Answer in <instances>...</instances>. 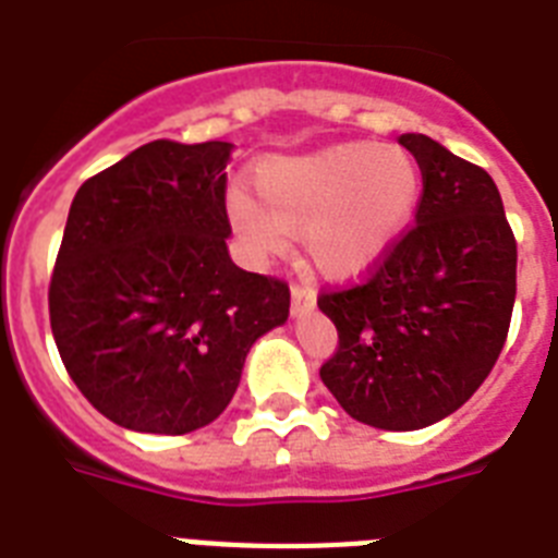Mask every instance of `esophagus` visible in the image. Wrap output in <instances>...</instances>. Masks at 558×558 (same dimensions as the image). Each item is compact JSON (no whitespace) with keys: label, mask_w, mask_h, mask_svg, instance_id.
<instances>
[{"label":"esophagus","mask_w":558,"mask_h":558,"mask_svg":"<svg viewBox=\"0 0 558 558\" xmlns=\"http://www.w3.org/2000/svg\"><path fill=\"white\" fill-rule=\"evenodd\" d=\"M290 299H293V316H305L316 307V290L307 288V284H293Z\"/></svg>","instance_id":"1"}]
</instances>
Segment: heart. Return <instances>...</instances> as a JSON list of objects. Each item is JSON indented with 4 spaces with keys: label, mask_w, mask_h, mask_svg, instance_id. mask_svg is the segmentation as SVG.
Returning <instances> with one entry per match:
<instances>
[{
    "label": "heart",
    "mask_w": 558,
    "mask_h": 558,
    "mask_svg": "<svg viewBox=\"0 0 558 558\" xmlns=\"http://www.w3.org/2000/svg\"><path fill=\"white\" fill-rule=\"evenodd\" d=\"M251 193L233 191L230 222L256 256H279L290 233L325 276L353 279L379 265L422 199V168L402 145L342 142L311 154L265 156Z\"/></svg>",
    "instance_id": "1"
}]
</instances>
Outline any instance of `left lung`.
I'll return each instance as SVG.
<instances>
[{
  "label": "left lung",
  "instance_id": "8db88e82",
  "mask_svg": "<svg viewBox=\"0 0 558 558\" xmlns=\"http://www.w3.org/2000/svg\"><path fill=\"white\" fill-rule=\"evenodd\" d=\"M399 145L422 168L416 225L367 282L319 296L339 330L322 381L379 430L459 411L494 371L517 302V239L494 179L425 133Z\"/></svg>",
  "mask_w": 558,
  "mask_h": 558
}]
</instances>
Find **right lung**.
Segmentation results:
<instances>
[{
  "label": "right lung",
  "mask_w": 558,
  "mask_h": 558,
  "mask_svg": "<svg viewBox=\"0 0 558 558\" xmlns=\"http://www.w3.org/2000/svg\"><path fill=\"white\" fill-rule=\"evenodd\" d=\"M230 142L156 140L87 179L50 276V330L87 402L140 434L182 436L233 399L290 290L228 253Z\"/></svg>",
  "instance_id": "add662e5"
}]
</instances>
